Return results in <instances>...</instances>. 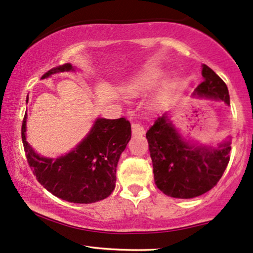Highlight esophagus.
Instances as JSON below:
<instances>
[{
    "mask_svg": "<svg viewBox=\"0 0 253 253\" xmlns=\"http://www.w3.org/2000/svg\"><path fill=\"white\" fill-rule=\"evenodd\" d=\"M132 133L133 135H143L144 128L140 123H133L132 124Z\"/></svg>",
    "mask_w": 253,
    "mask_h": 253,
    "instance_id": "obj_1",
    "label": "esophagus"
}]
</instances>
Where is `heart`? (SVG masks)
Wrapping results in <instances>:
<instances>
[{
    "label": "heart",
    "mask_w": 253,
    "mask_h": 253,
    "mask_svg": "<svg viewBox=\"0 0 253 253\" xmlns=\"http://www.w3.org/2000/svg\"><path fill=\"white\" fill-rule=\"evenodd\" d=\"M162 77H163V72L161 69H147L125 84L124 91L129 96H139L156 86L161 82Z\"/></svg>",
    "instance_id": "obj_1"
}]
</instances>
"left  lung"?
Returning <instances> with one entry per match:
<instances>
[{"instance_id": "1", "label": "left lung", "mask_w": 253, "mask_h": 253, "mask_svg": "<svg viewBox=\"0 0 253 253\" xmlns=\"http://www.w3.org/2000/svg\"><path fill=\"white\" fill-rule=\"evenodd\" d=\"M201 74L204 81L192 96L222 100L230 105L228 87L220 76L206 65H203ZM146 136L155 184L172 198L192 199L211 190L230 160V139L215 147L191 142L181 136L168 113L157 118Z\"/></svg>"}]
</instances>
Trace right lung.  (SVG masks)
Masks as SVG:
<instances>
[{"mask_svg": "<svg viewBox=\"0 0 253 253\" xmlns=\"http://www.w3.org/2000/svg\"><path fill=\"white\" fill-rule=\"evenodd\" d=\"M66 72H75V67L65 63L48 70L42 79ZM26 119L25 114L22 140L26 158L33 174L47 191L74 204L96 203L112 193L118 162L132 136L128 120L97 118L90 132L73 150L49 158L40 156L26 141Z\"/></svg>", "mask_w": 253, "mask_h": 253, "instance_id": "add662e5", "label": "right lung"}]
</instances>
